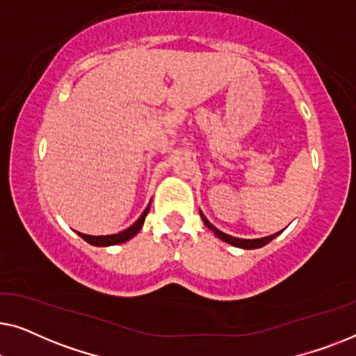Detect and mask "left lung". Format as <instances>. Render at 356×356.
I'll list each match as a JSON object with an SVG mask.
<instances>
[{
  "mask_svg": "<svg viewBox=\"0 0 356 356\" xmlns=\"http://www.w3.org/2000/svg\"><path fill=\"white\" fill-rule=\"evenodd\" d=\"M201 217H202L204 225H206V227L209 228V230H212L213 233H216V235H217L218 238H220V240H223V241L228 243V245H232V246L243 248V250H256V248L264 246V245H267V243L272 241V240H274L275 236H279L280 233H282V232H277V233H274V235H270V236H264V238H256V240H243V238L230 236V235H227V233H223V232L218 230V228L213 227L212 223L209 222L206 217H204V213H202V212H201Z\"/></svg>",
  "mask_w": 356,
  "mask_h": 356,
  "instance_id": "8db88e82",
  "label": "left lung"
}]
</instances>
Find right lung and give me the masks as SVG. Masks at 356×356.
I'll use <instances>...</instances> for the list:
<instances>
[{"label": "right lung", "mask_w": 356, "mask_h": 356, "mask_svg": "<svg viewBox=\"0 0 356 356\" xmlns=\"http://www.w3.org/2000/svg\"><path fill=\"white\" fill-rule=\"evenodd\" d=\"M150 209V204L147 207H145V211L143 212V216H140L138 220H136L133 225L129 228H126V230L116 233V235H105V236H92V235H84V233H79L81 238H84L87 243H90V245L94 246H111V245H120V243H124L131 240V238L136 236L139 233L140 228L144 225V220H145V216H147Z\"/></svg>", "instance_id": "right-lung-1"}]
</instances>
